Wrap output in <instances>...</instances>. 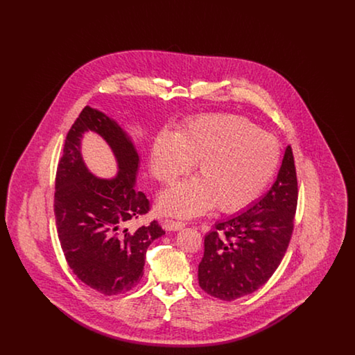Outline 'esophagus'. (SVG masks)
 I'll use <instances>...</instances> for the list:
<instances>
[{
  "label": "esophagus",
  "mask_w": 355,
  "mask_h": 355,
  "mask_svg": "<svg viewBox=\"0 0 355 355\" xmlns=\"http://www.w3.org/2000/svg\"><path fill=\"white\" fill-rule=\"evenodd\" d=\"M164 226L169 232H177V230H181L182 227H185V222H182V220H164Z\"/></svg>",
  "instance_id": "esophagus-1"
}]
</instances>
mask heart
I'll return each mask as SVG.
<instances>
[{"label": "heart", "instance_id": "heart-1", "mask_svg": "<svg viewBox=\"0 0 355 355\" xmlns=\"http://www.w3.org/2000/svg\"><path fill=\"white\" fill-rule=\"evenodd\" d=\"M278 154L274 137L246 119L227 114L190 119L153 145L150 168L164 184H173L196 162L197 178L165 191L159 207L181 217L201 214L213 205L220 211H236L269 182Z\"/></svg>", "mask_w": 355, "mask_h": 355}]
</instances>
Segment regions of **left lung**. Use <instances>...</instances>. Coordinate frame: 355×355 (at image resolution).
I'll list each match as a JSON object with an SVG mask.
<instances>
[{"label":"left lung","instance_id":"8db88e82","mask_svg":"<svg viewBox=\"0 0 355 355\" xmlns=\"http://www.w3.org/2000/svg\"><path fill=\"white\" fill-rule=\"evenodd\" d=\"M298 180L290 146L270 190L205 236L198 282L205 293L234 301L263 286L279 266L294 229Z\"/></svg>","mask_w":355,"mask_h":355}]
</instances>
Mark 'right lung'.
I'll use <instances>...</instances> for the list:
<instances>
[{
  "instance_id": "right-lung-1",
  "label": "right lung",
  "mask_w": 355,
  "mask_h": 355,
  "mask_svg": "<svg viewBox=\"0 0 355 355\" xmlns=\"http://www.w3.org/2000/svg\"><path fill=\"white\" fill-rule=\"evenodd\" d=\"M87 130L101 135L115 153L120 170L114 179H97L85 168L80 138ZM138 164L135 145L119 123L85 106L68 132L57 166L54 214L69 268L103 295L137 286L148 248L165 234L157 220L135 230L126 227L150 210L149 200L135 187Z\"/></svg>"
}]
</instances>
